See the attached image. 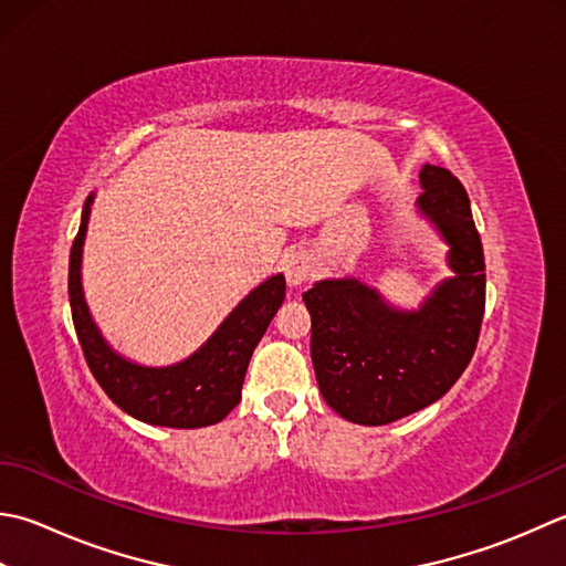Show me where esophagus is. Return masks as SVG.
<instances>
[{"mask_svg":"<svg viewBox=\"0 0 566 566\" xmlns=\"http://www.w3.org/2000/svg\"><path fill=\"white\" fill-rule=\"evenodd\" d=\"M284 274H286V282H290V286H302V284H306V282L314 276V260H312V254L304 252V250L286 254V260H284Z\"/></svg>","mask_w":566,"mask_h":566,"instance_id":"obj_1","label":"esophagus"}]
</instances>
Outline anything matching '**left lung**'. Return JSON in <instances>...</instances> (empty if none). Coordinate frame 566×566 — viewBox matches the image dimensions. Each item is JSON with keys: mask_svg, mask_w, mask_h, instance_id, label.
<instances>
[{"mask_svg": "<svg viewBox=\"0 0 566 566\" xmlns=\"http://www.w3.org/2000/svg\"><path fill=\"white\" fill-rule=\"evenodd\" d=\"M417 208L449 245L453 276L417 312L387 304L358 280H321L304 292L318 390L348 422L380 427L444 397L473 358L485 308V262L467 188L424 164Z\"/></svg>", "mask_w": 566, "mask_h": 566, "instance_id": "8db88e82", "label": "left lung"}]
</instances>
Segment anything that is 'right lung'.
I'll return each instance as SVG.
<instances>
[{"label": "right lung", "instance_id": "add662e5", "mask_svg": "<svg viewBox=\"0 0 566 566\" xmlns=\"http://www.w3.org/2000/svg\"><path fill=\"white\" fill-rule=\"evenodd\" d=\"M93 198L91 193L85 201L69 264L71 312L87 368L109 400L139 422L174 429L218 424L240 402L252 350L284 302V274H274L254 286L216 328V334L186 360L166 365V368L132 363L109 348L87 312L83 296V242Z\"/></svg>", "mask_w": 566, "mask_h": 566}]
</instances>
